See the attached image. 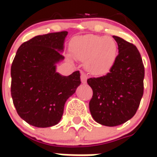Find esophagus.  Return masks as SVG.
<instances>
[{
  "instance_id": "34e87169",
  "label": "esophagus",
  "mask_w": 157,
  "mask_h": 157,
  "mask_svg": "<svg viewBox=\"0 0 157 157\" xmlns=\"http://www.w3.org/2000/svg\"><path fill=\"white\" fill-rule=\"evenodd\" d=\"M86 80H87V75H86L84 72H81V81L83 84L86 83Z\"/></svg>"
}]
</instances>
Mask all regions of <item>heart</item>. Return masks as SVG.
<instances>
[{"label": "heart", "instance_id": "1", "mask_svg": "<svg viewBox=\"0 0 157 157\" xmlns=\"http://www.w3.org/2000/svg\"><path fill=\"white\" fill-rule=\"evenodd\" d=\"M72 53L75 58L86 61V69L95 75H105L110 71L118 55V46L113 39L86 35L73 43Z\"/></svg>", "mask_w": 157, "mask_h": 157}]
</instances>
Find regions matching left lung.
Segmentation results:
<instances>
[{
    "instance_id": "left-lung-1",
    "label": "left lung",
    "mask_w": 157,
    "mask_h": 157,
    "mask_svg": "<svg viewBox=\"0 0 157 157\" xmlns=\"http://www.w3.org/2000/svg\"><path fill=\"white\" fill-rule=\"evenodd\" d=\"M118 55L107 75L87 79L93 95L89 102L92 118L105 126L124 124L135 115L144 92L145 68L133 44L117 36Z\"/></svg>"
}]
</instances>
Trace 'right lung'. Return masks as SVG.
<instances>
[{"mask_svg":"<svg viewBox=\"0 0 157 157\" xmlns=\"http://www.w3.org/2000/svg\"><path fill=\"white\" fill-rule=\"evenodd\" d=\"M68 32L36 36L17 49L11 67V94L16 110L28 124L47 128L60 121L66 100L81 84L79 71L56 72Z\"/></svg>","mask_w":157,"mask_h":157,"instance_id":"obj_1","label":"right lung"}]
</instances>
